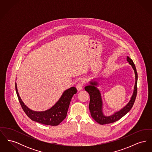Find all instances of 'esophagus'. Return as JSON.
I'll list each match as a JSON object with an SVG mask.
<instances>
[{"label":"esophagus","instance_id":"34e87169","mask_svg":"<svg viewBox=\"0 0 152 152\" xmlns=\"http://www.w3.org/2000/svg\"><path fill=\"white\" fill-rule=\"evenodd\" d=\"M83 81H81L79 83L77 86H76V88L77 89V91H81L82 89H83Z\"/></svg>","mask_w":152,"mask_h":152}]
</instances>
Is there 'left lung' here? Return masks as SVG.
Listing matches in <instances>:
<instances>
[{"mask_svg": "<svg viewBox=\"0 0 152 152\" xmlns=\"http://www.w3.org/2000/svg\"><path fill=\"white\" fill-rule=\"evenodd\" d=\"M126 60L129 63V64L132 65L134 71L136 81L133 93L130 98V101L119 111L115 112L114 114L110 116H105L102 111V101L101 94L99 89L97 88V86H98V82L97 81L92 80L89 82L90 85H88L85 87V90L88 92L90 96L89 109L91 112V115L97 123L101 125L113 123L118 121L130 111L134 103L137 92V72L136 71V66L133 60L129 56H127Z\"/></svg>", "mask_w": 152, "mask_h": 152, "instance_id": "left-lung-1", "label": "left lung"}]
</instances>
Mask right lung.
<instances>
[{"label":"right lung","mask_w":152,"mask_h":152,"mask_svg":"<svg viewBox=\"0 0 152 152\" xmlns=\"http://www.w3.org/2000/svg\"><path fill=\"white\" fill-rule=\"evenodd\" d=\"M15 89L19 102L27 116L32 121L51 126L58 125L64 120L73 96L77 92L75 87H71L63 92L60 99L51 108L45 111L36 112L28 108L23 102L18 93L16 83Z\"/></svg>","instance_id":"add662e5"}]
</instances>
